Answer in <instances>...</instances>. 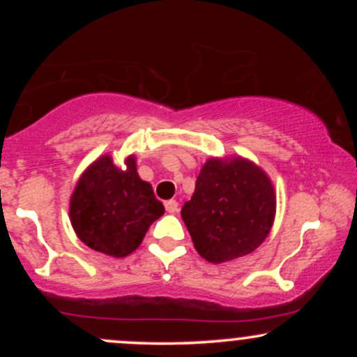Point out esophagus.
Here are the masks:
<instances>
[{"instance_id": "34e87169", "label": "esophagus", "mask_w": 357, "mask_h": 357, "mask_svg": "<svg viewBox=\"0 0 357 357\" xmlns=\"http://www.w3.org/2000/svg\"><path fill=\"white\" fill-rule=\"evenodd\" d=\"M165 208H166V211L169 213V215H174V213H178V202H174V199H169V202L165 203Z\"/></svg>"}]
</instances>
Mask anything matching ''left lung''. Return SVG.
Wrapping results in <instances>:
<instances>
[{"mask_svg": "<svg viewBox=\"0 0 357 357\" xmlns=\"http://www.w3.org/2000/svg\"><path fill=\"white\" fill-rule=\"evenodd\" d=\"M268 174L241 155L210 158L181 216L196 252L211 264L235 260L264 243L275 220Z\"/></svg>", "mask_w": 357, "mask_h": 357, "instance_id": "obj_1", "label": "left lung"}]
</instances>
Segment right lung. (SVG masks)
Instances as JSON below:
<instances>
[{
    "instance_id": "add662e5",
    "label": "right lung",
    "mask_w": 357,
    "mask_h": 357,
    "mask_svg": "<svg viewBox=\"0 0 357 357\" xmlns=\"http://www.w3.org/2000/svg\"><path fill=\"white\" fill-rule=\"evenodd\" d=\"M124 166L114 165L110 154L97 158L80 174L68 208L75 235L89 248L116 258L130 255L165 215L153 186L139 178L136 155H127Z\"/></svg>"
}]
</instances>
